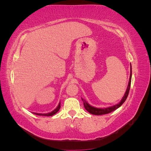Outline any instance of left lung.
Wrapping results in <instances>:
<instances>
[{
  "mask_svg": "<svg viewBox=\"0 0 151 151\" xmlns=\"http://www.w3.org/2000/svg\"><path fill=\"white\" fill-rule=\"evenodd\" d=\"M131 76H132V68H131V75H130V78H129V85H128L127 89V91H126V93H125L124 95L123 96V98L122 99L121 101L120 102L119 104H116V105H114V106H112L108 107V108L99 109V108H95V107H93V106H91L90 104H88L85 100L82 99V100L83 101L84 106H85V109L88 112H90L91 114H95V115H101V114H105L110 113V112H111L112 111H115L116 109L119 108V107L121 106L122 104L124 103V101H126V99L127 98L128 95H129V91H130V87H131Z\"/></svg>",
  "mask_w": 151,
  "mask_h": 151,
  "instance_id": "obj_1",
  "label": "left lung"
}]
</instances>
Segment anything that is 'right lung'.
I'll use <instances>...</instances> for the list:
<instances>
[{
    "label": "right lung",
    "instance_id": "add662e5",
    "mask_svg": "<svg viewBox=\"0 0 151 151\" xmlns=\"http://www.w3.org/2000/svg\"><path fill=\"white\" fill-rule=\"evenodd\" d=\"M60 108V102L58 104V106L56 108L54 111H52L51 112H49V113H46V114H40V113H35V114H37V115H40V116H52L54 115L55 114L57 113V112L59 111V109Z\"/></svg>",
    "mask_w": 151,
    "mask_h": 151
}]
</instances>
